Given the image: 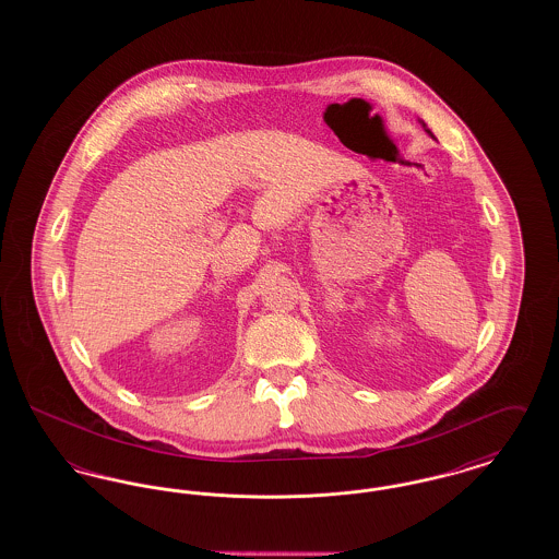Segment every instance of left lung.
<instances>
[{"label": "left lung", "instance_id": "obj_1", "mask_svg": "<svg viewBox=\"0 0 559 559\" xmlns=\"http://www.w3.org/2000/svg\"><path fill=\"white\" fill-rule=\"evenodd\" d=\"M419 123H421V126H424V130H426L427 133H429V135H431V138H433V133L429 132V130H427V126L426 123H424V121H421V119H419Z\"/></svg>", "mask_w": 559, "mask_h": 559}]
</instances>
